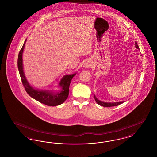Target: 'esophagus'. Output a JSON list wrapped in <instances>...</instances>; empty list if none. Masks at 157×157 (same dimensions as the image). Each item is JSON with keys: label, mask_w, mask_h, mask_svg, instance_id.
<instances>
[{"label": "esophagus", "mask_w": 157, "mask_h": 157, "mask_svg": "<svg viewBox=\"0 0 157 157\" xmlns=\"http://www.w3.org/2000/svg\"><path fill=\"white\" fill-rule=\"evenodd\" d=\"M83 67L84 68H89V67H91V64L90 63L89 61H86L84 63H83Z\"/></svg>", "instance_id": "esophagus-1"}]
</instances>
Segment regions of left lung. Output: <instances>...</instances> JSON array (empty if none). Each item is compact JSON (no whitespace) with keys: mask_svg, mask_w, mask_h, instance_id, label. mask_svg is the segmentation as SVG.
Segmentation results:
<instances>
[{"mask_svg":"<svg viewBox=\"0 0 157 157\" xmlns=\"http://www.w3.org/2000/svg\"><path fill=\"white\" fill-rule=\"evenodd\" d=\"M135 48L138 49H139V47H138V45L137 44V43L135 42ZM94 98H95V99L97 102L98 104L101 105V106H105V107H110V106H117V105H119L122 104L124 102H103V101H101L100 100H99L97 98L95 97V95H94Z\"/></svg>","mask_w":157,"mask_h":157,"instance_id":"8db88e82","label":"left lung"}]
</instances>
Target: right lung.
<instances>
[{"label":"right lung","mask_w":157,"mask_h":157,"mask_svg":"<svg viewBox=\"0 0 157 157\" xmlns=\"http://www.w3.org/2000/svg\"><path fill=\"white\" fill-rule=\"evenodd\" d=\"M26 40L27 39L25 40L22 48L19 53L17 59V67L19 74L22 79L23 85L26 92L32 98L48 106H55L63 104L69 95L70 83L72 79L76 73L63 76L59 82L58 86L60 88L59 90H38L34 88L28 81L23 71L22 55Z\"/></svg>","instance_id":"right-lung-1"}]
</instances>
